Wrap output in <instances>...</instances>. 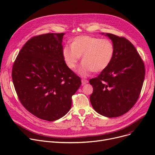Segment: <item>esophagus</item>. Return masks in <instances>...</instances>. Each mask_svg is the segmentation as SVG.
Here are the masks:
<instances>
[{
    "mask_svg": "<svg viewBox=\"0 0 155 155\" xmlns=\"http://www.w3.org/2000/svg\"><path fill=\"white\" fill-rule=\"evenodd\" d=\"M88 82V81L87 80H84V79H82V85H85L86 84H87Z\"/></svg>",
    "mask_w": 155,
    "mask_h": 155,
    "instance_id": "34e87169",
    "label": "esophagus"
}]
</instances>
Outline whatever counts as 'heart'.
Instances as JSON below:
<instances>
[{
	"label": "heart",
	"instance_id": "1",
	"mask_svg": "<svg viewBox=\"0 0 155 155\" xmlns=\"http://www.w3.org/2000/svg\"><path fill=\"white\" fill-rule=\"evenodd\" d=\"M114 52V46L109 39L80 36L72 40L70 47L63 48L62 56L64 63L71 70L76 69L80 57H82L78 73L86 77L92 71L99 73L106 69L113 60Z\"/></svg>",
	"mask_w": 155,
	"mask_h": 155
}]
</instances>
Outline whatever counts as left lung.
Masks as SVG:
<instances>
[{"instance_id": "1", "label": "left lung", "mask_w": 155, "mask_h": 155, "mask_svg": "<svg viewBox=\"0 0 155 155\" xmlns=\"http://www.w3.org/2000/svg\"><path fill=\"white\" fill-rule=\"evenodd\" d=\"M114 46L109 66L89 81L93 87L90 101L94 109L107 117H116L131 109L139 98L145 76L143 61L134 45L127 39L110 33Z\"/></svg>"}]
</instances>
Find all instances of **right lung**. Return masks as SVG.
<instances>
[{
	"instance_id": "add662e5",
	"label": "right lung",
	"mask_w": 155,
	"mask_h": 155,
	"mask_svg": "<svg viewBox=\"0 0 155 155\" xmlns=\"http://www.w3.org/2000/svg\"><path fill=\"white\" fill-rule=\"evenodd\" d=\"M64 33L32 38L23 46L13 64L12 78L23 106L36 117L53 121L71 107V97L81 80L64 63Z\"/></svg>"
}]
</instances>
